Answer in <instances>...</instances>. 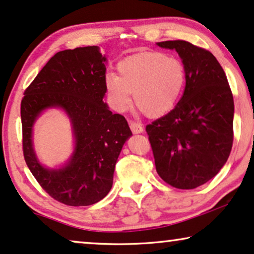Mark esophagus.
Returning a JSON list of instances; mask_svg holds the SVG:
<instances>
[{"instance_id": "obj_1", "label": "esophagus", "mask_w": 254, "mask_h": 254, "mask_svg": "<svg viewBox=\"0 0 254 254\" xmlns=\"http://www.w3.org/2000/svg\"><path fill=\"white\" fill-rule=\"evenodd\" d=\"M129 127L134 134H140L143 131V127H142V125L134 123V121H129Z\"/></svg>"}]
</instances>
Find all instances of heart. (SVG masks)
I'll list each match as a JSON object with an SVG mask.
<instances>
[{
  "instance_id": "b5f03b06",
  "label": "heart",
  "mask_w": 254,
  "mask_h": 254,
  "mask_svg": "<svg viewBox=\"0 0 254 254\" xmlns=\"http://www.w3.org/2000/svg\"><path fill=\"white\" fill-rule=\"evenodd\" d=\"M118 75L105 76V89L114 110L124 112L134 102L149 117L169 113L179 102L185 88L183 62L161 52H142L118 64Z\"/></svg>"
}]
</instances>
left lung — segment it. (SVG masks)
<instances>
[{"mask_svg": "<svg viewBox=\"0 0 254 254\" xmlns=\"http://www.w3.org/2000/svg\"><path fill=\"white\" fill-rule=\"evenodd\" d=\"M175 50L186 71L175 109L148 125L156 171L176 189L192 190L220 172L234 141V97L223 68L204 48L185 40L157 43Z\"/></svg>", "mask_w": 254, "mask_h": 254, "instance_id": "left-lung-1", "label": "left lung"}]
</instances>
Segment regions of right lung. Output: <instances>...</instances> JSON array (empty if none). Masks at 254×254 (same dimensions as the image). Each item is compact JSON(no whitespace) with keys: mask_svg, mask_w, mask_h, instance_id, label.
Listing matches in <instances>:
<instances>
[{"mask_svg":"<svg viewBox=\"0 0 254 254\" xmlns=\"http://www.w3.org/2000/svg\"><path fill=\"white\" fill-rule=\"evenodd\" d=\"M105 62L97 46L58 52L25 90L20 104L26 164L46 193L67 206H90L107 195L118 157L131 135L125 117L113 114L103 102ZM53 107L67 113L75 138L71 158L59 169L40 164L32 141L37 117Z\"/></svg>","mask_w":254,"mask_h":254,"instance_id":"right-lung-1","label":"right lung"}]
</instances>
